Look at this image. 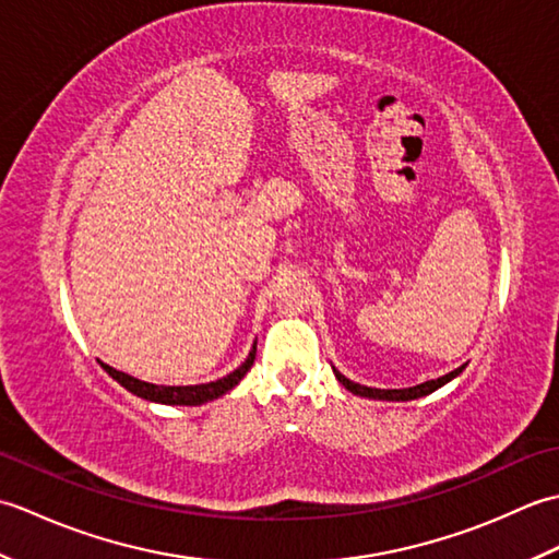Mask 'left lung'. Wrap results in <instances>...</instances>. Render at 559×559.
Masks as SVG:
<instances>
[{"instance_id": "8db88e82", "label": "left lung", "mask_w": 559, "mask_h": 559, "mask_svg": "<svg viewBox=\"0 0 559 559\" xmlns=\"http://www.w3.org/2000/svg\"><path fill=\"white\" fill-rule=\"evenodd\" d=\"M463 367L466 365H461L459 370H454V372H449V374H444V377H439V379H430V382H423V384H418V386H408V389H372V386H362V384H358V382H350L348 377H343L336 367H334V374H336V379L338 382L346 386L348 391H353L355 396H362V399H374V401H415V399H423V396H427V394H432V391H437L439 386H444L447 382H451V379H456L461 372H463Z\"/></svg>"}]
</instances>
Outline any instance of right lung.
<instances>
[{
    "instance_id": "right-lung-1",
    "label": "right lung",
    "mask_w": 559,
    "mask_h": 559,
    "mask_svg": "<svg viewBox=\"0 0 559 559\" xmlns=\"http://www.w3.org/2000/svg\"><path fill=\"white\" fill-rule=\"evenodd\" d=\"M254 355H257V343L249 350L247 360L233 370L230 374H225L216 382H209V384H194V386H158V384H148V382H141V379L132 377V374H124L120 370H115V367L100 362V367L105 372H108L117 384H122L127 391H132L134 396L139 399H146L153 403H165V406H201V403H209L213 399H221L223 394H228L233 386L240 384V379L249 372V367L254 365Z\"/></svg>"
}]
</instances>
